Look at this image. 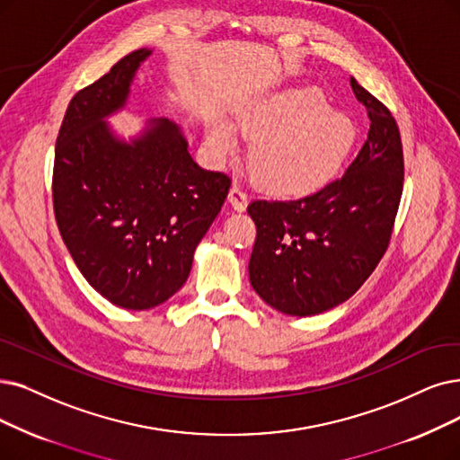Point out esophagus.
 I'll list each match as a JSON object with an SVG mask.
<instances>
[{
	"label": "esophagus",
	"mask_w": 460,
	"mask_h": 460,
	"mask_svg": "<svg viewBox=\"0 0 460 460\" xmlns=\"http://www.w3.org/2000/svg\"><path fill=\"white\" fill-rule=\"evenodd\" d=\"M228 199H230V204L235 211H243L247 208V194L240 185H237V182H234V185H232Z\"/></svg>",
	"instance_id": "obj_1"
}]
</instances>
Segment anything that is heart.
<instances>
[{"label": "heart", "instance_id": "b5f03b06", "mask_svg": "<svg viewBox=\"0 0 460 460\" xmlns=\"http://www.w3.org/2000/svg\"><path fill=\"white\" fill-rule=\"evenodd\" d=\"M237 130L256 141L251 168L261 185L275 194L300 196L323 187L355 146V119L330 109L319 88H290L256 102L234 117ZM211 151L226 158L235 153V134L226 122L209 126Z\"/></svg>", "mask_w": 460, "mask_h": 460}]
</instances>
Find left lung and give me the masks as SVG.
Listing matches in <instances>:
<instances>
[{
	"label": "left lung",
	"instance_id": "1",
	"mask_svg": "<svg viewBox=\"0 0 460 460\" xmlns=\"http://www.w3.org/2000/svg\"><path fill=\"white\" fill-rule=\"evenodd\" d=\"M370 119L368 139L345 173L298 199H254L249 279L273 309L319 315L362 287L389 247L403 187V153L394 117L353 77Z\"/></svg>",
	"mask_w": 460,
	"mask_h": 460
}]
</instances>
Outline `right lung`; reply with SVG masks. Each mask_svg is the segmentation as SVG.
Masks as SVG:
<instances>
[{
	"label": "right lung",
	"mask_w": 460,
	"mask_h": 460,
	"mask_svg": "<svg viewBox=\"0 0 460 460\" xmlns=\"http://www.w3.org/2000/svg\"><path fill=\"white\" fill-rule=\"evenodd\" d=\"M149 49L126 54L71 98L54 151L52 201L84 279L124 309H151L185 285L232 179L199 168L181 128L149 120L130 141L105 120L126 105Z\"/></svg>",
	"instance_id": "add662e5"
}]
</instances>
